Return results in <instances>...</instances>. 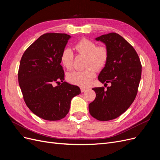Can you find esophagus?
Returning <instances> with one entry per match:
<instances>
[{
	"mask_svg": "<svg viewBox=\"0 0 160 160\" xmlns=\"http://www.w3.org/2000/svg\"><path fill=\"white\" fill-rule=\"evenodd\" d=\"M87 90V88H85V87H81V91L82 92H83L86 91Z\"/></svg>",
	"mask_w": 160,
	"mask_h": 160,
	"instance_id": "obj_1",
	"label": "esophagus"
}]
</instances>
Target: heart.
Listing matches in <instances>:
<instances>
[{
	"label": "heart",
	"mask_w": 160,
	"mask_h": 160,
	"mask_svg": "<svg viewBox=\"0 0 160 160\" xmlns=\"http://www.w3.org/2000/svg\"><path fill=\"white\" fill-rule=\"evenodd\" d=\"M74 48L79 53L87 56V65L93 64L97 69L105 66L108 58V52L106 47L97 46L90 40L82 38L77 42ZM74 53L70 48H65L61 55V62L68 69L73 67ZM92 65L83 71H74L68 75L67 79L71 83L81 87L89 85L96 75L97 69Z\"/></svg>",
	"instance_id": "b5f03b06"
}]
</instances>
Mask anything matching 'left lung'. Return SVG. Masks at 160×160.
<instances>
[{"label": "left lung", "mask_w": 160, "mask_h": 160, "mask_svg": "<svg viewBox=\"0 0 160 160\" xmlns=\"http://www.w3.org/2000/svg\"><path fill=\"white\" fill-rule=\"evenodd\" d=\"M106 46L108 58L98 79L104 86L92 88L96 98L89 104V111L98 120L108 121L118 117L134 101L141 79L142 65L134 48L117 33L95 38Z\"/></svg>", "instance_id": "1"}]
</instances>
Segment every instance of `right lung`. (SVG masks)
I'll return each instance as SVG.
<instances>
[{"instance_id": "add662e5", "label": "right lung", "mask_w": 160, "mask_h": 160, "mask_svg": "<svg viewBox=\"0 0 160 160\" xmlns=\"http://www.w3.org/2000/svg\"><path fill=\"white\" fill-rule=\"evenodd\" d=\"M71 36L59 33L42 35L24 52L18 82L27 107L38 117L59 120L69 112L71 99L81 93L78 86L63 81L61 55ZM62 81L54 87L55 82Z\"/></svg>"}]
</instances>
